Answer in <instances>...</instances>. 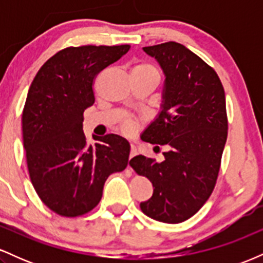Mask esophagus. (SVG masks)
Masks as SVG:
<instances>
[{
    "instance_id": "34e87169",
    "label": "esophagus",
    "mask_w": 263,
    "mask_h": 263,
    "mask_svg": "<svg viewBox=\"0 0 263 263\" xmlns=\"http://www.w3.org/2000/svg\"><path fill=\"white\" fill-rule=\"evenodd\" d=\"M137 155V149H136V147L134 146V144H131V151H129V161H131L132 158H134V157Z\"/></svg>"
}]
</instances>
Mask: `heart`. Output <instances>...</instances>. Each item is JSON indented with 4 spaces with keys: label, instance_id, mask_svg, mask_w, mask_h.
Listing matches in <instances>:
<instances>
[{
    "label": "heart",
    "instance_id": "obj_1",
    "mask_svg": "<svg viewBox=\"0 0 263 263\" xmlns=\"http://www.w3.org/2000/svg\"><path fill=\"white\" fill-rule=\"evenodd\" d=\"M134 70L143 71V73H149V74L156 75V77H158V70H157L155 66H152L149 64L136 65L134 68ZM135 129H136V123L134 121H126L125 123H123V131H125L126 134H132Z\"/></svg>",
    "mask_w": 263,
    "mask_h": 263
}]
</instances>
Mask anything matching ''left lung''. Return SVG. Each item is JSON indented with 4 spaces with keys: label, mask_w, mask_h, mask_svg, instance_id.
I'll use <instances>...</instances> for the list:
<instances>
[{
    "label": "left lung",
    "mask_w": 263,
    "mask_h": 263,
    "mask_svg": "<svg viewBox=\"0 0 263 263\" xmlns=\"http://www.w3.org/2000/svg\"><path fill=\"white\" fill-rule=\"evenodd\" d=\"M164 74L161 111L143 141L168 144L164 161L136 156L129 164L152 182L153 194L140 204L157 221H185L213 193L228 138L225 91L218 74L184 45L144 47Z\"/></svg>",
    "instance_id": "left-lung-1"
}]
</instances>
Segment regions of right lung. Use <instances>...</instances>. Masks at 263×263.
Wrapping results in <instances>:
<instances>
[{
    "instance_id": "add662e5",
    "label": "right lung",
    "mask_w": 263,
    "mask_h": 263,
    "mask_svg": "<svg viewBox=\"0 0 263 263\" xmlns=\"http://www.w3.org/2000/svg\"><path fill=\"white\" fill-rule=\"evenodd\" d=\"M129 45H83L60 50L38 70L22 114L23 146L29 177L42 201L74 218L101 200L110 174L127 167L129 143L119 135L92 136L87 144L84 111L92 106V83Z\"/></svg>"
}]
</instances>
